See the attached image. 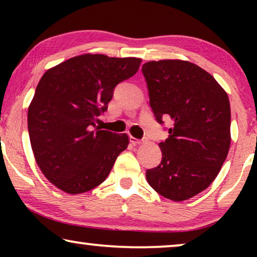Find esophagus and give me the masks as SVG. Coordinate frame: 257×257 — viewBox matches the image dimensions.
<instances>
[{
  "mask_svg": "<svg viewBox=\"0 0 257 257\" xmlns=\"http://www.w3.org/2000/svg\"><path fill=\"white\" fill-rule=\"evenodd\" d=\"M130 142H131L133 145H140V144L144 143V140L137 139V138H135V137H130Z\"/></svg>",
  "mask_w": 257,
  "mask_h": 257,
  "instance_id": "1",
  "label": "esophagus"
}]
</instances>
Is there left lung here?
Returning a JSON list of instances; mask_svg holds the SVG:
<instances>
[{"label":"left lung","mask_w":257,"mask_h":257,"mask_svg":"<svg viewBox=\"0 0 257 257\" xmlns=\"http://www.w3.org/2000/svg\"><path fill=\"white\" fill-rule=\"evenodd\" d=\"M150 105L158 122L173 121L159 144L163 159L146 171L149 185L164 198L184 201L205 191L219 174L230 146L227 92L200 66L180 59L143 65Z\"/></svg>","instance_id":"1"}]
</instances>
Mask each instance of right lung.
<instances>
[{"instance_id": "obj_1", "label": "right lung", "mask_w": 257, "mask_h": 257, "mask_svg": "<svg viewBox=\"0 0 257 257\" xmlns=\"http://www.w3.org/2000/svg\"><path fill=\"white\" fill-rule=\"evenodd\" d=\"M142 59L100 54L76 56L42 76L28 108L36 163L51 184L80 194L107 178L128 136L94 128L117 84L139 70Z\"/></svg>"}]
</instances>
